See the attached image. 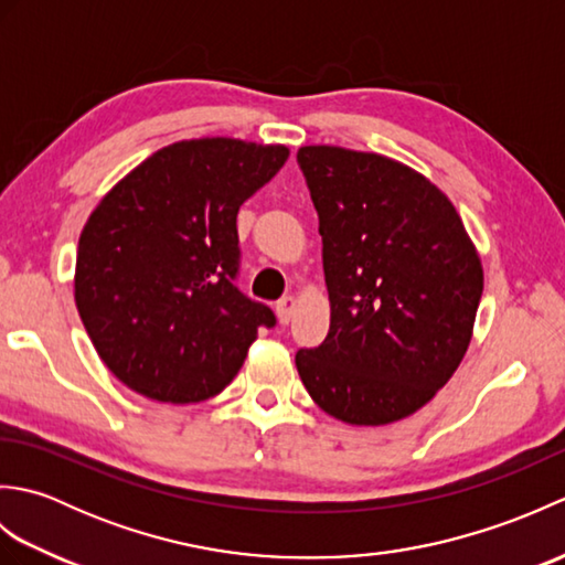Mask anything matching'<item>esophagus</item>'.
<instances>
[{"mask_svg": "<svg viewBox=\"0 0 565 565\" xmlns=\"http://www.w3.org/2000/svg\"><path fill=\"white\" fill-rule=\"evenodd\" d=\"M294 310H296V296H284L281 301L276 303V316H279L284 326L294 318Z\"/></svg>", "mask_w": 565, "mask_h": 565, "instance_id": "obj_1", "label": "esophagus"}]
</instances>
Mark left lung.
Listing matches in <instances>:
<instances>
[{
    "instance_id": "left-lung-1",
    "label": "left lung",
    "mask_w": 565,
    "mask_h": 565,
    "mask_svg": "<svg viewBox=\"0 0 565 565\" xmlns=\"http://www.w3.org/2000/svg\"><path fill=\"white\" fill-rule=\"evenodd\" d=\"M322 235L330 332L296 369L322 411L388 425L419 411L459 369L483 267L454 203L386 154L298 150Z\"/></svg>"
}]
</instances>
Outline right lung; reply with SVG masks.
I'll use <instances>...</instances> for the list:
<instances>
[{
	"label": "right lung",
	"mask_w": 565,
	"mask_h": 565,
	"mask_svg": "<svg viewBox=\"0 0 565 565\" xmlns=\"http://www.w3.org/2000/svg\"><path fill=\"white\" fill-rule=\"evenodd\" d=\"M289 160L286 146L179 140L128 172L79 235L75 303L94 350L160 403L218 395L271 310L235 286L237 211Z\"/></svg>",
	"instance_id": "right-lung-1"
}]
</instances>
